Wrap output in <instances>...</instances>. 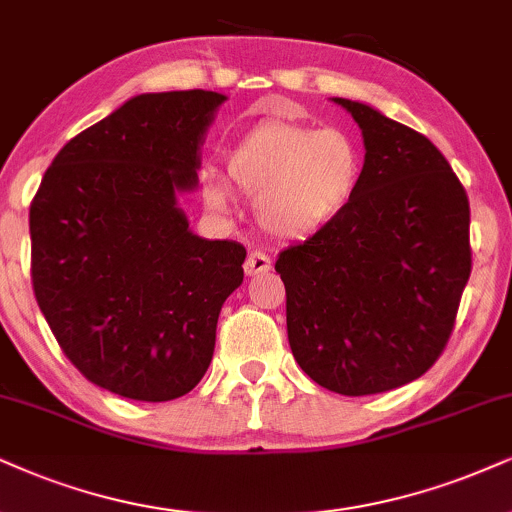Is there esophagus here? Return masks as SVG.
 I'll return each instance as SVG.
<instances>
[{
  "label": "esophagus",
  "mask_w": 512,
  "mask_h": 512,
  "mask_svg": "<svg viewBox=\"0 0 512 512\" xmlns=\"http://www.w3.org/2000/svg\"><path fill=\"white\" fill-rule=\"evenodd\" d=\"M273 268V263H270V256L263 254V251H249V256H246V263H244V273L246 275H258V273H268V270Z\"/></svg>",
  "instance_id": "esophagus-1"
}]
</instances>
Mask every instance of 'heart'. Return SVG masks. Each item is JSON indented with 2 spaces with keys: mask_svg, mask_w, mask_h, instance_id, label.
Masks as SVG:
<instances>
[{
  "mask_svg": "<svg viewBox=\"0 0 512 512\" xmlns=\"http://www.w3.org/2000/svg\"><path fill=\"white\" fill-rule=\"evenodd\" d=\"M361 170L349 132L289 121L258 123L225 159L230 185L254 199L258 225L277 239H306L332 225L349 208ZM204 199L218 211L227 206L230 189L220 175H206Z\"/></svg>",
  "mask_w": 512,
  "mask_h": 512,
  "instance_id": "1",
  "label": "heart"
}]
</instances>
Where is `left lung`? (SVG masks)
<instances>
[{"label": "left lung", "mask_w": 512, "mask_h": 512, "mask_svg": "<svg viewBox=\"0 0 512 512\" xmlns=\"http://www.w3.org/2000/svg\"><path fill=\"white\" fill-rule=\"evenodd\" d=\"M363 132L346 211L277 256L296 363L344 396L418 380L449 342L472 270L468 194L420 132L334 97Z\"/></svg>", "instance_id": "left-lung-1"}]
</instances>
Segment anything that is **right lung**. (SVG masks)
Masks as SVG:
<instances>
[{
    "instance_id": "add662e5",
    "label": "right lung",
    "mask_w": 512,
    "mask_h": 512,
    "mask_svg": "<svg viewBox=\"0 0 512 512\" xmlns=\"http://www.w3.org/2000/svg\"><path fill=\"white\" fill-rule=\"evenodd\" d=\"M225 99L137 94L56 154L30 204L37 306L68 361L125 399L197 387L244 280V246L197 237L178 206Z\"/></svg>"
}]
</instances>
